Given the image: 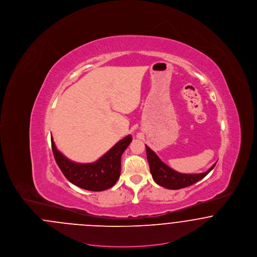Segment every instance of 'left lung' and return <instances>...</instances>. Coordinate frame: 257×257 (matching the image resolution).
Wrapping results in <instances>:
<instances>
[{
	"mask_svg": "<svg viewBox=\"0 0 257 257\" xmlns=\"http://www.w3.org/2000/svg\"><path fill=\"white\" fill-rule=\"evenodd\" d=\"M146 148H147V161H148L150 172L152 174L154 181L160 186L170 190H179L196 183L197 181L204 178L216 166V163H215L207 171L202 173H196V174L180 173L172 170L164 162H162L157 156V154L154 151H152L147 146H146Z\"/></svg>",
	"mask_w": 257,
	"mask_h": 257,
	"instance_id": "1",
	"label": "left lung"
}]
</instances>
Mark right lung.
<instances>
[{"mask_svg":"<svg viewBox=\"0 0 257 257\" xmlns=\"http://www.w3.org/2000/svg\"><path fill=\"white\" fill-rule=\"evenodd\" d=\"M131 142L132 136L128 135L96 162L78 164L63 156L51 137L54 157L66 179L82 189L93 192L105 191L116 183L120 175L122 153Z\"/></svg>","mask_w":257,"mask_h":257,"instance_id":"add662e5","label":"right lung"}]
</instances>
